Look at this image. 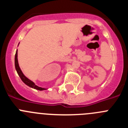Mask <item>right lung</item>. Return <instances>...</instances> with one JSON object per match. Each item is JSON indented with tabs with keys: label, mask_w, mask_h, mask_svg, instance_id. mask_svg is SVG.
I'll use <instances>...</instances> for the list:
<instances>
[{
	"label": "right lung",
	"mask_w": 128,
	"mask_h": 128,
	"mask_svg": "<svg viewBox=\"0 0 128 128\" xmlns=\"http://www.w3.org/2000/svg\"><path fill=\"white\" fill-rule=\"evenodd\" d=\"M17 50L16 52V54H15V57H14V65H15V68L16 70V72H17L18 74V76H20V79L22 80V81L24 82L25 84H27L28 86H29L31 87V88H33L34 89H36V90H46V88H41V87H39L38 86H36V84L32 82V81H30L29 80L28 78H26L24 74L22 73V70H20V68L18 65V58H17Z\"/></svg>",
	"instance_id": "right-lung-1"
}]
</instances>
